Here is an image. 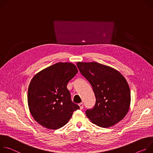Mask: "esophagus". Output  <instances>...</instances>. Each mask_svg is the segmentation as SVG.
Returning a JSON list of instances; mask_svg holds the SVG:
<instances>
[{"label": "esophagus", "instance_id": "1", "mask_svg": "<svg viewBox=\"0 0 153 153\" xmlns=\"http://www.w3.org/2000/svg\"><path fill=\"white\" fill-rule=\"evenodd\" d=\"M78 105H79V108H80L81 109H82L83 108V106H84V105H83V103H80Z\"/></svg>", "mask_w": 153, "mask_h": 153}]
</instances>
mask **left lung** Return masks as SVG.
Returning <instances> with one entry per match:
<instances>
[{
	"mask_svg": "<svg viewBox=\"0 0 153 153\" xmlns=\"http://www.w3.org/2000/svg\"><path fill=\"white\" fill-rule=\"evenodd\" d=\"M80 73L91 84L96 101L86 115L95 125L108 128L119 122L128 113L131 92L124 76L113 68L96 62H78Z\"/></svg>",
	"mask_w": 153,
	"mask_h": 153,
	"instance_id": "1",
	"label": "left lung"
}]
</instances>
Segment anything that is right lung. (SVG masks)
I'll return each instance as SVG.
<instances>
[{"instance_id": "obj_1", "label": "right lung", "mask_w": 153, "mask_h": 153, "mask_svg": "<svg viewBox=\"0 0 153 153\" xmlns=\"http://www.w3.org/2000/svg\"><path fill=\"white\" fill-rule=\"evenodd\" d=\"M78 73L70 62H58L38 73L28 89L30 113L39 124L58 129L64 126L79 106L72 102L67 83Z\"/></svg>"}]
</instances>
